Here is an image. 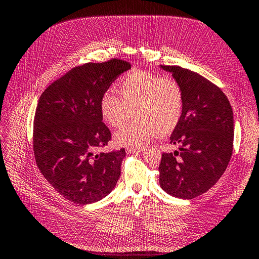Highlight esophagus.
Segmentation results:
<instances>
[{"mask_svg":"<svg viewBox=\"0 0 259 259\" xmlns=\"http://www.w3.org/2000/svg\"><path fill=\"white\" fill-rule=\"evenodd\" d=\"M126 151L128 152H133V153H136V152H140V151H144V148H140V147H131V148H126Z\"/></svg>","mask_w":259,"mask_h":259,"instance_id":"esophagus-1","label":"esophagus"}]
</instances>
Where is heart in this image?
Listing matches in <instances>:
<instances>
[{"label":"heart","mask_w":259,"mask_h":259,"mask_svg":"<svg viewBox=\"0 0 259 259\" xmlns=\"http://www.w3.org/2000/svg\"><path fill=\"white\" fill-rule=\"evenodd\" d=\"M120 93L104 92L100 108L113 128L123 125L134 111L138 117L115 134L114 140L121 146L140 147L159 134L172 133L183 117L184 90L172 76L135 71L120 82Z\"/></svg>","instance_id":"obj_1"}]
</instances>
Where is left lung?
Returning a JSON list of instances; mask_svg holds the SVG:
<instances>
[{
    "label": "left lung",
    "mask_w": 259,
    "mask_h": 259,
    "mask_svg": "<svg viewBox=\"0 0 259 259\" xmlns=\"http://www.w3.org/2000/svg\"><path fill=\"white\" fill-rule=\"evenodd\" d=\"M183 87V117L170 136L179 147L163 152L159 164V184L174 197L192 199L217 183L233 153L234 117L226 95L194 71L161 65Z\"/></svg>",
    "instance_id": "1"
}]
</instances>
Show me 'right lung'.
Returning a JSON list of instances; mask_svg holds the SVG:
<instances>
[{
  "label": "right lung",
  "instance_id": "right-lung-1",
  "mask_svg": "<svg viewBox=\"0 0 259 259\" xmlns=\"http://www.w3.org/2000/svg\"><path fill=\"white\" fill-rule=\"evenodd\" d=\"M131 64L120 59L68 71L42 93L33 121V151L41 174L65 199L101 200L117 185L124 148L95 153L111 140L101 98Z\"/></svg>",
  "mask_w": 259,
  "mask_h": 259
}]
</instances>
